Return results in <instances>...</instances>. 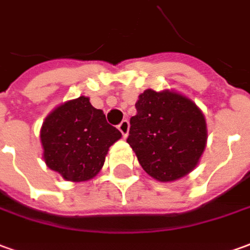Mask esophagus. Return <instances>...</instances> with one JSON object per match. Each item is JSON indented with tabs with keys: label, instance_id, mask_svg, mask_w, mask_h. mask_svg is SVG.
Wrapping results in <instances>:
<instances>
[{
	"label": "esophagus",
	"instance_id": "34e87169",
	"mask_svg": "<svg viewBox=\"0 0 250 250\" xmlns=\"http://www.w3.org/2000/svg\"><path fill=\"white\" fill-rule=\"evenodd\" d=\"M118 128L122 132V135L123 137H127L128 135V131H130V123H128V120H123L119 125H118Z\"/></svg>",
	"mask_w": 250,
	"mask_h": 250
}]
</instances>
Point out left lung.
I'll return each instance as SVG.
<instances>
[{
  "mask_svg": "<svg viewBox=\"0 0 250 250\" xmlns=\"http://www.w3.org/2000/svg\"><path fill=\"white\" fill-rule=\"evenodd\" d=\"M135 108L127 142L146 173L170 183L198 167L207 145V123L191 99L169 89H146Z\"/></svg>",
  "mask_w": 250,
  "mask_h": 250,
  "instance_id": "8db88e82",
  "label": "left lung"
}]
</instances>
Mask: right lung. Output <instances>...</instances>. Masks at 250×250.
<instances>
[{"mask_svg": "<svg viewBox=\"0 0 250 250\" xmlns=\"http://www.w3.org/2000/svg\"><path fill=\"white\" fill-rule=\"evenodd\" d=\"M120 138V131L108 125L104 112L85 96L52 109L40 128L46 165L73 183L97 176L109 147Z\"/></svg>", "mask_w": 250, "mask_h": 250, "instance_id": "right-lung-1", "label": "right lung"}]
</instances>
